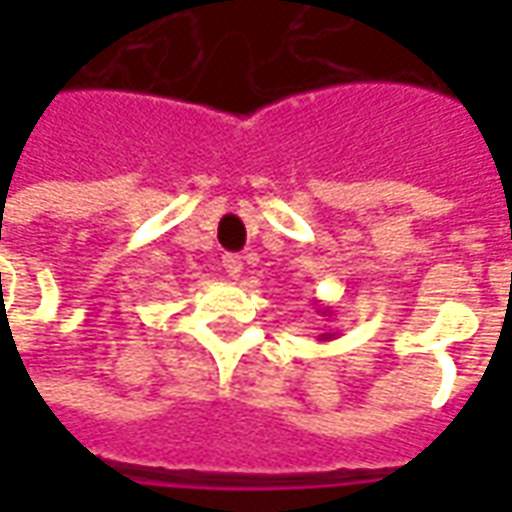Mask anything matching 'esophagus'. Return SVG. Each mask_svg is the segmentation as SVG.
<instances>
[{
    "label": "esophagus",
    "instance_id": "1",
    "mask_svg": "<svg viewBox=\"0 0 512 512\" xmlns=\"http://www.w3.org/2000/svg\"><path fill=\"white\" fill-rule=\"evenodd\" d=\"M222 266L227 271V277H241V271H244V260L238 255H224L222 257Z\"/></svg>",
    "mask_w": 512,
    "mask_h": 512
}]
</instances>
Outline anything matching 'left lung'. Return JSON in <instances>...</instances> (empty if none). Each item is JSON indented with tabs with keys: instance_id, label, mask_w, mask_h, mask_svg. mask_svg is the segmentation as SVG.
Masks as SVG:
<instances>
[{
	"instance_id": "1",
	"label": "left lung",
	"mask_w": 512,
	"mask_h": 512,
	"mask_svg": "<svg viewBox=\"0 0 512 512\" xmlns=\"http://www.w3.org/2000/svg\"><path fill=\"white\" fill-rule=\"evenodd\" d=\"M318 312H323V315H329V318H332V307H318ZM334 337H337V334H332V332H326V334H321V337H318V340H321V343H329V340H334Z\"/></svg>"
}]
</instances>
